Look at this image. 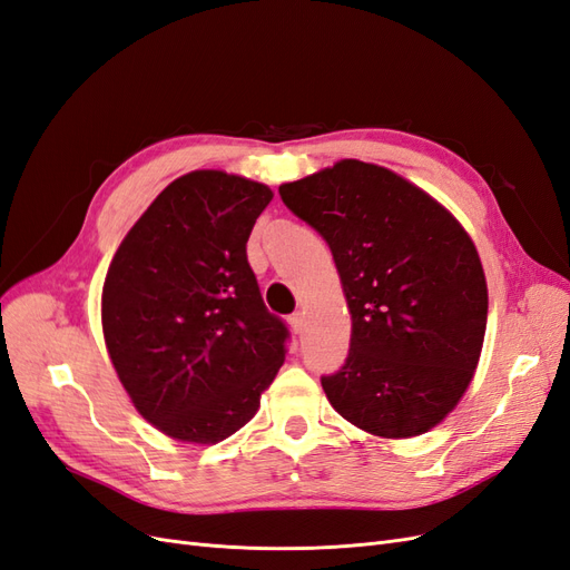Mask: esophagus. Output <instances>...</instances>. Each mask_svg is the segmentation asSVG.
Returning <instances> with one entry per match:
<instances>
[{
    "mask_svg": "<svg viewBox=\"0 0 570 570\" xmlns=\"http://www.w3.org/2000/svg\"><path fill=\"white\" fill-rule=\"evenodd\" d=\"M287 323H289V327H292V333L299 335L302 327H304V316H302V314H292V316L287 318Z\"/></svg>",
    "mask_w": 570,
    "mask_h": 570,
    "instance_id": "1",
    "label": "esophagus"
}]
</instances>
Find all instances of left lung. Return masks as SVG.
Masks as SVG:
<instances>
[{"label":"left lung","instance_id":"1","mask_svg":"<svg viewBox=\"0 0 570 570\" xmlns=\"http://www.w3.org/2000/svg\"><path fill=\"white\" fill-rule=\"evenodd\" d=\"M278 193L331 247L352 314L350 354L321 377L327 402L381 438L435 428L485 337L488 285L469 233L421 187L356 159Z\"/></svg>","mask_w":570,"mask_h":570}]
</instances>
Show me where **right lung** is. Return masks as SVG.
<instances>
[{
    "label": "right lung",
    "mask_w": 570,
    "mask_h": 570,
    "mask_svg": "<svg viewBox=\"0 0 570 570\" xmlns=\"http://www.w3.org/2000/svg\"><path fill=\"white\" fill-rule=\"evenodd\" d=\"M271 199L262 183L193 170L151 202L114 254L101 289L107 350L135 409L168 438H230L283 366L289 331L247 262Z\"/></svg>",
    "instance_id": "obj_1"
}]
</instances>
